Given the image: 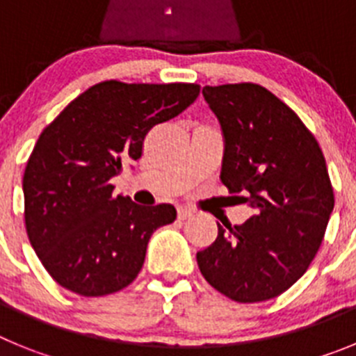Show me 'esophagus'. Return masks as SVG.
<instances>
[{"instance_id":"1","label":"esophagus","mask_w":356,"mask_h":356,"mask_svg":"<svg viewBox=\"0 0 356 356\" xmlns=\"http://www.w3.org/2000/svg\"><path fill=\"white\" fill-rule=\"evenodd\" d=\"M193 210L187 209V207H180L178 209V219H181V221H185V219H188V217H193Z\"/></svg>"}]
</instances>
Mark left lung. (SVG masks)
I'll list each match as a JSON object with an SVG mask.
<instances>
[{
	"label": "left lung",
	"instance_id": "obj_1",
	"mask_svg": "<svg viewBox=\"0 0 356 356\" xmlns=\"http://www.w3.org/2000/svg\"><path fill=\"white\" fill-rule=\"evenodd\" d=\"M203 96L225 137L221 181L254 213L242 225L217 222L197 266L229 300H271L307 273L325 237L335 203L325 155L294 110L262 85H207Z\"/></svg>",
	"mask_w": 356,
	"mask_h": 356
}]
</instances>
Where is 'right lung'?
<instances>
[{"mask_svg": "<svg viewBox=\"0 0 356 356\" xmlns=\"http://www.w3.org/2000/svg\"><path fill=\"white\" fill-rule=\"evenodd\" d=\"M197 96L196 83L102 81L44 128L24 169V225L56 284L96 298L137 278L151 235L175 221L176 210L114 196L110 178L140 159L151 128Z\"/></svg>", "mask_w": 356, "mask_h": 356, "instance_id": "right-lung-1", "label": "right lung"}]
</instances>
